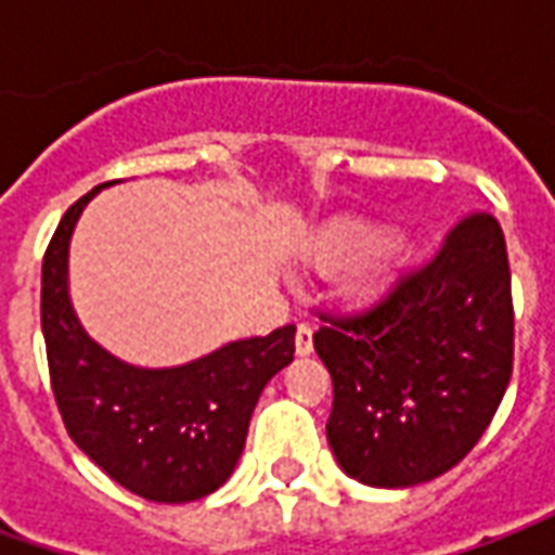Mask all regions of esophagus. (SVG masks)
<instances>
[{"label": "esophagus", "instance_id": "1", "mask_svg": "<svg viewBox=\"0 0 555 555\" xmlns=\"http://www.w3.org/2000/svg\"><path fill=\"white\" fill-rule=\"evenodd\" d=\"M294 348H297V357H309V353H312V326H309V324L297 326V338H294Z\"/></svg>", "mask_w": 555, "mask_h": 555}]
</instances>
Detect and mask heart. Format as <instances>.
I'll return each mask as SVG.
<instances>
[{
    "label": "heart",
    "mask_w": 555,
    "mask_h": 555,
    "mask_svg": "<svg viewBox=\"0 0 555 555\" xmlns=\"http://www.w3.org/2000/svg\"><path fill=\"white\" fill-rule=\"evenodd\" d=\"M380 243V231L372 225H336L314 243V258L330 270H341L360 261L362 255H369ZM380 282V270L374 264H360L350 276V285L357 291H369Z\"/></svg>",
    "instance_id": "b5f03b06"
}]
</instances>
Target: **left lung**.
Segmentation results:
<instances>
[{"label": "left lung", "instance_id": "obj_1", "mask_svg": "<svg viewBox=\"0 0 555 555\" xmlns=\"http://www.w3.org/2000/svg\"><path fill=\"white\" fill-rule=\"evenodd\" d=\"M312 341L333 377L326 440L350 478L413 488L449 473L481 440L512 380L500 222L461 219L428 264L360 312L330 318Z\"/></svg>", "mask_w": 555, "mask_h": 555}]
</instances>
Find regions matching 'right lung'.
Here are the masks:
<instances>
[{
    "label": "right lung",
    "mask_w": 555,
    "mask_h": 555,
    "mask_svg": "<svg viewBox=\"0 0 555 555\" xmlns=\"http://www.w3.org/2000/svg\"><path fill=\"white\" fill-rule=\"evenodd\" d=\"M101 183L67 207L41 270V330L59 413L70 440L121 488L151 502H193L222 488L246 446L264 386L294 360L297 326L237 338L169 369H142L82 330L67 253Z\"/></svg>",
    "instance_id": "obj_1"
}]
</instances>
